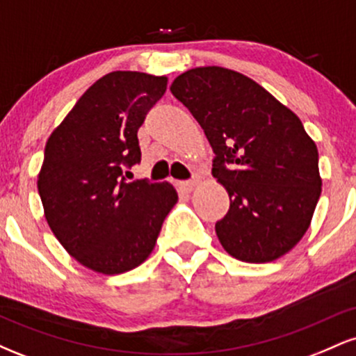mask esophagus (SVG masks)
<instances>
[{
  "instance_id": "esophagus-1",
  "label": "esophagus",
  "mask_w": 356,
  "mask_h": 356,
  "mask_svg": "<svg viewBox=\"0 0 356 356\" xmlns=\"http://www.w3.org/2000/svg\"><path fill=\"white\" fill-rule=\"evenodd\" d=\"M197 181H184V182H179V186H181V189L184 192H192L197 187Z\"/></svg>"
}]
</instances>
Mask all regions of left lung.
I'll return each mask as SVG.
<instances>
[{
  "label": "left lung",
  "instance_id": "1",
  "mask_svg": "<svg viewBox=\"0 0 356 356\" xmlns=\"http://www.w3.org/2000/svg\"><path fill=\"white\" fill-rule=\"evenodd\" d=\"M170 92L202 127L216 154L212 175L229 194V211L216 222L222 248L244 263L291 251L321 194L316 144L296 113L222 67L191 68Z\"/></svg>",
  "mask_w": 356,
  "mask_h": 356
}]
</instances>
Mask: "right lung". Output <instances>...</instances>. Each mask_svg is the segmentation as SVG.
<instances>
[{"mask_svg":"<svg viewBox=\"0 0 356 356\" xmlns=\"http://www.w3.org/2000/svg\"><path fill=\"white\" fill-rule=\"evenodd\" d=\"M165 88L167 76L107 73L44 145L38 174L44 219L68 254L95 273L140 266L179 199L172 184L129 182L125 170L140 162L137 130Z\"/></svg>","mask_w":356,"mask_h":356,"instance_id":"right-lung-1","label":"right lung"}]
</instances>
